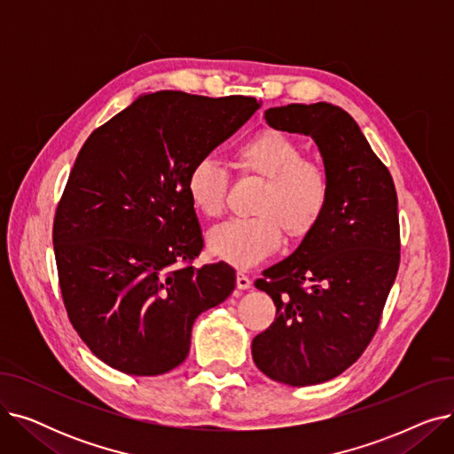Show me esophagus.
<instances>
[{"instance_id":"esophagus-1","label":"esophagus","mask_w":454,"mask_h":454,"mask_svg":"<svg viewBox=\"0 0 454 454\" xmlns=\"http://www.w3.org/2000/svg\"><path fill=\"white\" fill-rule=\"evenodd\" d=\"M250 287H252V279L247 274H243V272H237V289L247 291Z\"/></svg>"}]
</instances>
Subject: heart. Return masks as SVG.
Masks as SVG:
<instances>
[{
  "mask_svg": "<svg viewBox=\"0 0 454 454\" xmlns=\"http://www.w3.org/2000/svg\"><path fill=\"white\" fill-rule=\"evenodd\" d=\"M241 175L265 180L255 217L230 219L207 233L209 252L233 267L248 269L274 254L283 231L301 241L322 223L331 199V180L324 163L303 158L300 143L285 132L265 129L241 141L233 151ZM228 171L213 156L191 163L185 191L206 217H219L226 206Z\"/></svg>",
  "mask_w": 454,
  "mask_h": 454,
  "instance_id": "b5f03b06",
  "label": "heart"
}]
</instances>
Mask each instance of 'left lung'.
<instances>
[{
	"mask_svg": "<svg viewBox=\"0 0 454 454\" xmlns=\"http://www.w3.org/2000/svg\"><path fill=\"white\" fill-rule=\"evenodd\" d=\"M265 119L311 136L331 180L318 228L255 279L274 300L276 320L254 339V363L278 383L309 387L348 370L375 335L399 269L397 195L387 165L340 106H276Z\"/></svg>",
	"mask_w": 454,
	"mask_h": 454,
	"instance_id": "1",
	"label": "left lung"
}]
</instances>
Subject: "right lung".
I'll return each instance as SVG.
<instances>
[{
    "instance_id": "add662e5",
    "label": "right lung",
    "mask_w": 454,
    "mask_h": 454,
    "mask_svg": "<svg viewBox=\"0 0 454 454\" xmlns=\"http://www.w3.org/2000/svg\"><path fill=\"white\" fill-rule=\"evenodd\" d=\"M259 106L245 95L163 90L139 95L86 139L53 247L69 322L108 366L129 375L176 368L197 317L233 293L230 265L193 267L204 241L185 178Z\"/></svg>"
}]
</instances>
